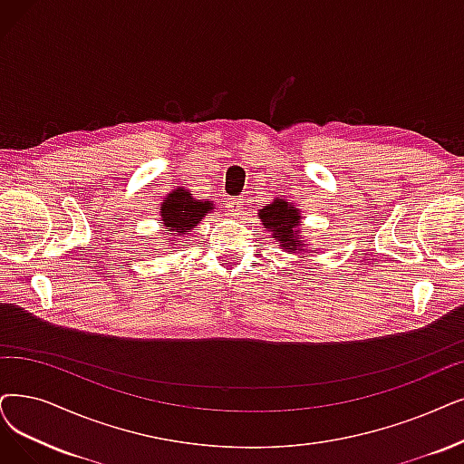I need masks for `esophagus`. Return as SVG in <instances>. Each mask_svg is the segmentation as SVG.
<instances>
[{"label": "esophagus", "mask_w": 464, "mask_h": 464, "mask_svg": "<svg viewBox=\"0 0 464 464\" xmlns=\"http://www.w3.org/2000/svg\"><path fill=\"white\" fill-rule=\"evenodd\" d=\"M244 206H246V201L242 198H230L227 203V211L230 217H239V215H244Z\"/></svg>", "instance_id": "esophagus-1"}]
</instances>
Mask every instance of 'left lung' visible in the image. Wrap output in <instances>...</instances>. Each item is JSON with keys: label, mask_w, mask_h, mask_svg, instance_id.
I'll return each instance as SVG.
<instances>
[{"label": "left lung", "mask_w": 464, "mask_h": 464, "mask_svg": "<svg viewBox=\"0 0 464 464\" xmlns=\"http://www.w3.org/2000/svg\"><path fill=\"white\" fill-rule=\"evenodd\" d=\"M256 217L261 218V225L270 232L280 247L287 253H306L312 256L316 249H312L310 237L301 232V209L293 206L284 198H274L272 203H266L263 209H258Z\"/></svg>", "instance_id": "left-lung-1"}]
</instances>
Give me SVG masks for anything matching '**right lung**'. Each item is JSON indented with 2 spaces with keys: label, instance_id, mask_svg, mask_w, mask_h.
<instances>
[{
  "label": "right lung",
  "instance_id": "1",
  "mask_svg": "<svg viewBox=\"0 0 464 464\" xmlns=\"http://www.w3.org/2000/svg\"><path fill=\"white\" fill-rule=\"evenodd\" d=\"M215 209L213 201L196 199L190 190L177 188L171 194L165 196L161 201V228H165V236H168L169 244L175 246L179 237H184V234L192 232L199 220Z\"/></svg>",
  "mask_w": 464,
  "mask_h": 464
}]
</instances>
